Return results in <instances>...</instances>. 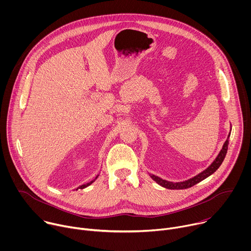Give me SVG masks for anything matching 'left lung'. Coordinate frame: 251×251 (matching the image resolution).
Segmentation results:
<instances>
[{"instance_id":"left-lung-1","label":"left lung","mask_w":251,"mask_h":251,"mask_svg":"<svg viewBox=\"0 0 251 251\" xmlns=\"http://www.w3.org/2000/svg\"><path fill=\"white\" fill-rule=\"evenodd\" d=\"M230 136V133L228 134L227 136V139L226 141L225 142V144L220 152V154L218 155V157L214 159V161L204 170L202 171L201 173H200L199 175L189 178V180L187 181H184V182H176V183H174V182H169V181H166V180H163V178L155 176V175H150V176L153 178V180L159 184L160 186L166 188V189H169V190H184V189H189L195 185H197L198 183L201 182L202 180H204V178H206L207 176H209L210 175H212L214 172H216L220 166L222 165V163L224 162L225 158H226V152H227V148H228V138Z\"/></svg>"}]
</instances>
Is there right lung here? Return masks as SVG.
Wrapping results in <instances>:
<instances>
[{
    "mask_svg": "<svg viewBox=\"0 0 251 251\" xmlns=\"http://www.w3.org/2000/svg\"><path fill=\"white\" fill-rule=\"evenodd\" d=\"M97 177H98V176H96V177H95V178H94V180H93V181H91V182H89V183H87V184H84V185H81V186H80V187H78V188H77V189H76V191H77V190H78V189H84V188H86V187H88V186H90V185H91V184H92V183H93V182H94V181H95V180H96V178H97Z\"/></svg>",
    "mask_w": 251,
    "mask_h": 251,
    "instance_id": "right-lung-1",
    "label": "right lung"
}]
</instances>
